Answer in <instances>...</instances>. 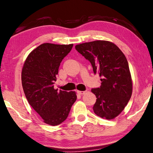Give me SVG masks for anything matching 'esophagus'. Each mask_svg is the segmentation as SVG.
I'll use <instances>...</instances> for the list:
<instances>
[{"mask_svg": "<svg viewBox=\"0 0 153 153\" xmlns=\"http://www.w3.org/2000/svg\"><path fill=\"white\" fill-rule=\"evenodd\" d=\"M86 91H77V93H78L79 94H84L86 93Z\"/></svg>", "mask_w": 153, "mask_h": 153, "instance_id": "esophagus-1", "label": "esophagus"}]
</instances>
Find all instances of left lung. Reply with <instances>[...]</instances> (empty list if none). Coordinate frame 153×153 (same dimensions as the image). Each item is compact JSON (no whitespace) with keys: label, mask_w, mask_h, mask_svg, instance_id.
<instances>
[{"label":"left lung","mask_w":153,"mask_h":153,"mask_svg":"<svg viewBox=\"0 0 153 153\" xmlns=\"http://www.w3.org/2000/svg\"><path fill=\"white\" fill-rule=\"evenodd\" d=\"M76 50L91 62L101 85L93 88L97 101L93 111L99 117L114 119L122 112L132 94L129 64L117 45L108 41H94L76 45Z\"/></svg>","instance_id":"1"}]
</instances>
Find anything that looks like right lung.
<instances>
[{
  "label": "right lung",
  "mask_w": 153,
  "mask_h": 153,
  "mask_svg": "<svg viewBox=\"0 0 153 153\" xmlns=\"http://www.w3.org/2000/svg\"><path fill=\"white\" fill-rule=\"evenodd\" d=\"M73 45L43 43L29 54L22 71V84L29 104L50 125L66 120L76 101V92L54 88L60 62Z\"/></svg>",
  "instance_id": "add662e5"
}]
</instances>
